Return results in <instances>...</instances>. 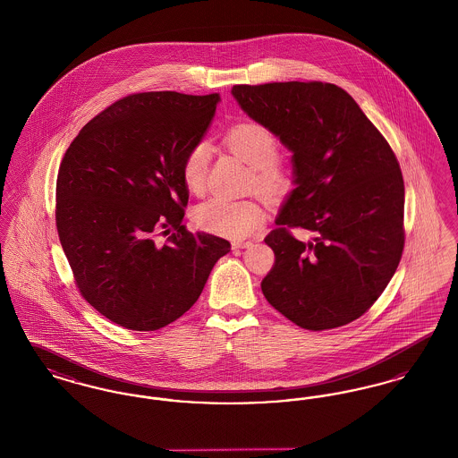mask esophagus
<instances>
[{"label":"esophagus","instance_id":"obj_1","mask_svg":"<svg viewBox=\"0 0 458 458\" xmlns=\"http://www.w3.org/2000/svg\"><path fill=\"white\" fill-rule=\"evenodd\" d=\"M250 245H252V242H233L232 249H247Z\"/></svg>","mask_w":458,"mask_h":458}]
</instances>
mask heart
Listing matches in <instances>:
<instances>
[{"label": "heart", "instance_id": "b5f03b06", "mask_svg": "<svg viewBox=\"0 0 458 458\" xmlns=\"http://www.w3.org/2000/svg\"><path fill=\"white\" fill-rule=\"evenodd\" d=\"M225 140L233 153L252 166V182L267 194L286 187L288 178L278 157V139L258 122H242L226 131ZM209 146L199 140L191 146L182 161V178L191 192H200L206 183ZM264 209L252 199L230 200L211 197L192 209L197 228L226 239H245L256 233L264 223Z\"/></svg>", "mask_w": 458, "mask_h": 458}]
</instances>
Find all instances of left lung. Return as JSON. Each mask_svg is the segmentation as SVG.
I'll return each instance as SVG.
<instances>
[{"instance_id":"1","label":"left lung","mask_w":458,"mask_h":458,"mask_svg":"<svg viewBox=\"0 0 458 458\" xmlns=\"http://www.w3.org/2000/svg\"><path fill=\"white\" fill-rule=\"evenodd\" d=\"M232 94L292 151L295 189L264 239L275 252L261 284L266 301L304 329L349 325L402 259L405 189L390 144L335 84L233 86ZM288 227L315 239L301 242Z\"/></svg>"}]
</instances>
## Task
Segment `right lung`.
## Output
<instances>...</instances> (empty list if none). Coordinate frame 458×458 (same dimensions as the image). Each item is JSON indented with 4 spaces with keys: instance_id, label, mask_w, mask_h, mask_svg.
<instances>
[{
    "instance_id": "right-lung-1",
    "label": "right lung",
    "mask_w": 458,
    "mask_h": 458,
    "mask_svg": "<svg viewBox=\"0 0 458 458\" xmlns=\"http://www.w3.org/2000/svg\"><path fill=\"white\" fill-rule=\"evenodd\" d=\"M219 94H131L79 131L56 180V228L82 297L118 327L154 331L196 304L230 242L182 225V161ZM174 233L172 234L171 232ZM161 234H170L159 242Z\"/></svg>"
}]
</instances>
